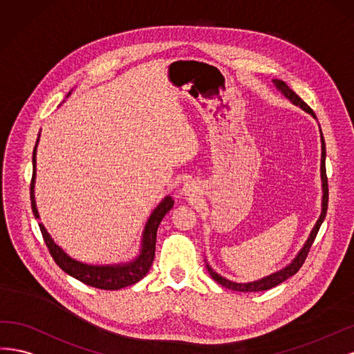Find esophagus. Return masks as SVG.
Wrapping results in <instances>:
<instances>
[{
	"instance_id": "esophagus-1",
	"label": "esophagus",
	"mask_w": 354,
	"mask_h": 354,
	"mask_svg": "<svg viewBox=\"0 0 354 354\" xmlns=\"http://www.w3.org/2000/svg\"><path fill=\"white\" fill-rule=\"evenodd\" d=\"M185 192V196H194V194H196V191H197V187H196V184H192V182H188V184H185L184 185V189H182Z\"/></svg>"
}]
</instances>
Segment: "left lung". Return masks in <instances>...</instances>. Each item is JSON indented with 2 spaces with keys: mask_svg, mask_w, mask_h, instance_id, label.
Masks as SVG:
<instances>
[{
  "mask_svg": "<svg viewBox=\"0 0 354 354\" xmlns=\"http://www.w3.org/2000/svg\"><path fill=\"white\" fill-rule=\"evenodd\" d=\"M273 84H275V86L281 91V93H282L285 97H287L290 101H292L294 104L300 106L303 110H306L307 113H309V115H312V116L316 119V115L313 113V110H312L309 106H307L306 102H304L297 94H295L294 91H292L287 84L282 82V81H278V79H273ZM321 140H322L321 178H322V189H324V196H322V213H321V216H319V219H317L315 227H313L312 232H310L309 239H307L304 247L300 250V253L297 254V257H295V259L291 261V263H290L287 268H283L282 270H279V272H277V273H272L270 277H266V278L260 279V281L248 282V283H236V282H232V281H227V279H225L223 277L218 275V273H216V272L207 265V270H209V273L212 275V278H213L216 282H218V283H221L222 287H226V288L234 290V291H243V292H254V291L270 290V288H273V287H277V285H279L281 282H283L285 279H288L290 277H292L294 273H297L299 269L303 266L304 260H306L307 254H309V252H310V247H312V244H313V241H315V238H316V235H317L319 227H321V225H322V222H324V219H325V216H326V210H328V178H326V167H325L326 151H325V141H324L322 131H321Z\"/></svg>",
  "mask_w": 354,
  "mask_h": 354,
  "instance_id": "obj_1",
  "label": "left lung"
}]
</instances>
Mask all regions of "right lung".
<instances>
[{"label": "right lung", "mask_w": 354, "mask_h": 354, "mask_svg": "<svg viewBox=\"0 0 354 354\" xmlns=\"http://www.w3.org/2000/svg\"><path fill=\"white\" fill-rule=\"evenodd\" d=\"M38 141H39V136L37 140L35 148H33V156H32L33 174L30 180V204H32V212L35 214V218H39L38 210H37V203H35V194H33V188H35V170H37L35 165H37ZM172 207H174V200L170 197H166L154 209L150 219H148L145 225L144 235H142V248H141L140 256L135 260L129 261V263H123V265L93 266V265L81 263V261L67 256L63 250L53 241V238L50 236V234L47 232V230H45L42 223H39V230L45 244L48 247L51 257L54 259L55 263L59 265V268L67 273V275H71L86 285H91V287L94 288L120 290L141 281L147 275L148 270H150L154 260V254H156V238H157L158 225H160L165 214L169 213Z\"/></svg>", "instance_id": "right-lung-1"}]
</instances>
